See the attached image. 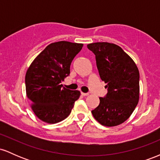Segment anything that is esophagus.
I'll use <instances>...</instances> for the list:
<instances>
[{"instance_id": "34e87169", "label": "esophagus", "mask_w": 160, "mask_h": 160, "mask_svg": "<svg viewBox=\"0 0 160 160\" xmlns=\"http://www.w3.org/2000/svg\"><path fill=\"white\" fill-rule=\"evenodd\" d=\"M82 95H83V96H87V95H89V93H85V92H81Z\"/></svg>"}]
</instances>
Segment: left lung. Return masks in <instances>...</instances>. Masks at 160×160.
Instances as JSON below:
<instances>
[{"label": "left lung", "mask_w": 160, "mask_h": 160, "mask_svg": "<svg viewBox=\"0 0 160 160\" xmlns=\"http://www.w3.org/2000/svg\"><path fill=\"white\" fill-rule=\"evenodd\" d=\"M87 47L95 54L99 75L108 89L92 113L104 126H118L128 119L138 103L139 71L132 58L114 43L97 42Z\"/></svg>", "instance_id": "1"}]
</instances>
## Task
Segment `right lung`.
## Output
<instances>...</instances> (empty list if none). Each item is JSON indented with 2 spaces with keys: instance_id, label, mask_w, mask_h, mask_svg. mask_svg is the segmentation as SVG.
Listing matches in <instances>:
<instances>
[{
  "instance_id": "add662e5",
  "label": "right lung",
  "mask_w": 160,
  "mask_h": 160,
  "mask_svg": "<svg viewBox=\"0 0 160 160\" xmlns=\"http://www.w3.org/2000/svg\"><path fill=\"white\" fill-rule=\"evenodd\" d=\"M82 43L58 41L50 43L34 58L25 74L26 95L40 120L56 123L71 113L80 92L60 84L70 74V66Z\"/></svg>"
}]
</instances>
